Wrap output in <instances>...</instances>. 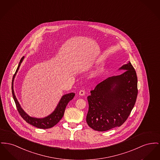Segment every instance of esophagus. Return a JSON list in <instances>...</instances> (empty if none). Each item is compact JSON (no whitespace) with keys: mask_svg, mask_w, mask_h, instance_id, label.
I'll list each match as a JSON object with an SVG mask.
<instances>
[{"mask_svg":"<svg viewBox=\"0 0 160 160\" xmlns=\"http://www.w3.org/2000/svg\"><path fill=\"white\" fill-rule=\"evenodd\" d=\"M79 95H80V96H83V95H85V91L84 90H80V91H79Z\"/></svg>","mask_w":160,"mask_h":160,"instance_id":"obj_1","label":"esophagus"}]
</instances>
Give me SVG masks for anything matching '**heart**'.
<instances>
[{
    "instance_id": "obj_1",
    "label": "heart",
    "mask_w": 160,
    "mask_h": 160,
    "mask_svg": "<svg viewBox=\"0 0 160 160\" xmlns=\"http://www.w3.org/2000/svg\"><path fill=\"white\" fill-rule=\"evenodd\" d=\"M102 70H103V68L102 66L97 67L91 73L92 77H96L99 75L102 72Z\"/></svg>"
}]
</instances>
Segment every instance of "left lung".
Masks as SVG:
<instances>
[{
  "mask_svg": "<svg viewBox=\"0 0 160 160\" xmlns=\"http://www.w3.org/2000/svg\"><path fill=\"white\" fill-rule=\"evenodd\" d=\"M118 70L125 71L98 84L88 97L86 122L95 131H106L120 127L135 104L138 94L136 71L129 61Z\"/></svg>",
  "mask_w": 160,
  "mask_h": 160,
  "instance_id": "left-lung-1",
  "label": "left lung"
}]
</instances>
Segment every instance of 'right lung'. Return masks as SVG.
I'll return each mask as SVG.
<instances>
[{
    "label": "right lung",
    "mask_w": 160,
    "mask_h": 160,
    "mask_svg": "<svg viewBox=\"0 0 160 160\" xmlns=\"http://www.w3.org/2000/svg\"><path fill=\"white\" fill-rule=\"evenodd\" d=\"M23 59H24V57H23L21 58L20 61L19 62V65L16 69V71L14 75H13L12 80V86H11L12 97L15 102L18 111L20 113V115H21V117L23 118V120H25L28 123L32 125L34 127H36V128H40V129H43L52 128L53 126H54L56 124L59 122V121L62 118V117L64 115V112H65L67 104L71 100L73 99V98L75 96V94L72 92V93L63 95L62 97L60 100L59 101L55 110L51 114L48 115L47 117L40 118H36V117H32L29 116L23 111V109L22 108L20 104H19V102L14 94V86H13L14 78L17 74V72L19 71L20 66L22 62H23Z\"/></svg>",
    "instance_id": "right-lung-1"
}]
</instances>
